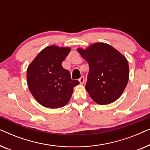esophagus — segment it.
<instances>
[{"label": "esophagus", "instance_id": "esophagus-1", "mask_svg": "<svg viewBox=\"0 0 150 150\" xmlns=\"http://www.w3.org/2000/svg\"><path fill=\"white\" fill-rule=\"evenodd\" d=\"M79 82H80V83L81 84H83L84 83V82H85V78H84V76H81V78H80V79H79Z\"/></svg>", "mask_w": 150, "mask_h": 150}]
</instances>
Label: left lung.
Segmentation results:
<instances>
[{
	"mask_svg": "<svg viewBox=\"0 0 150 150\" xmlns=\"http://www.w3.org/2000/svg\"><path fill=\"white\" fill-rule=\"evenodd\" d=\"M79 52L89 64L85 88L99 104L112 103L120 97L128 81V61L116 49L104 43L92 44Z\"/></svg>",
	"mask_w": 150,
	"mask_h": 150,
	"instance_id": "8db88e82",
	"label": "left lung"
}]
</instances>
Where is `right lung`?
Returning a JSON list of instances; mask_svg holds the SVG:
<instances>
[{
	"label": "right lung",
	"mask_w": 150,
	"mask_h": 150,
	"mask_svg": "<svg viewBox=\"0 0 150 150\" xmlns=\"http://www.w3.org/2000/svg\"><path fill=\"white\" fill-rule=\"evenodd\" d=\"M70 52L69 48L48 46L39 53L27 69V84L30 93L47 108L63 107L70 100L73 88L79 84L71 80L62 62Z\"/></svg>",
	"instance_id": "right-lung-1"
}]
</instances>
